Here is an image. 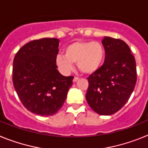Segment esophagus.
Masks as SVG:
<instances>
[{
  "label": "esophagus",
  "instance_id": "34e87169",
  "mask_svg": "<svg viewBox=\"0 0 148 148\" xmlns=\"http://www.w3.org/2000/svg\"><path fill=\"white\" fill-rule=\"evenodd\" d=\"M78 79H79V78H78V77H74V78H73V82H77Z\"/></svg>",
  "mask_w": 148,
  "mask_h": 148
}]
</instances>
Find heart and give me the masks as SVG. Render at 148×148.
Masks as SVG:
<instances>
[{
    "label": "heart",
    "mask_w": 148,
    "mask_h": 148,
    "mask_svg": "<svg viewBox=\"0 0 148 148\" xmlns=\"http://www.w3.org/2000/svg\"><path fill=\"white\" fill-rule=\"evenodd\" d=\"M105 56L103 45L99 41H75L67 45L64 55H58L56 64L64 74H69L76 63L84 74H92L99 70Z\"/></svg>",
    "instance_id": "obj_1"
}]
</instances>
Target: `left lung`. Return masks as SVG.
<instances>
[{
	"instance_id": "1",
	"label": "left lung",
	"mask_w": 148,
	"mask_h": 148,
	"mask_svg": "<svg viewBox=\"0 0 148 148\" xmlns=\"http://www.w3.org/2000/svg\"><path fill=\"white\" fill-rule=\"evenodd\" d=\"M104 64L87 78L86 99L99 115L116 113L126 104L136 83V67L130 47L122 40L104 37Z\"/></svg>"
}]
</instances>
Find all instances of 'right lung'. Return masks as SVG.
<instances>
[{
  "instance_id": "obj_1",
  "label": "right lung",
  "mask_w": 148,
  "mask_h": 148,
  "mask_svg": "<svg viewBox=\"0 0 148 148\" xmlns=\"http://www.w3.org/2000/svg\"><path fill=\"white\" fill-rule=\"evenodd\" d=\"M59 40L44 38L23 46L13 61L12 81L18 97L29 111L53 116L61 109L73 76L57 70L56 58Z\"/></svg>"
}]
</instances>
